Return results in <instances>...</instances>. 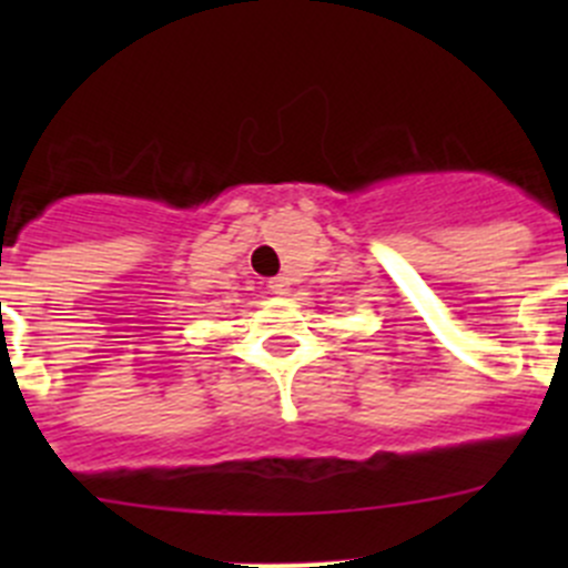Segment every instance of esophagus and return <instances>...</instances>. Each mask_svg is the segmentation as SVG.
I'll use <instances>...</instances> for the list:
<instances>
[{
    "label": "esophagus",
    "mask_w": 568,
    "mask_h": 568,
    "mask_svg": "<svg viewBox=\"0 0 568 568\" xmlns=\"http://www.w3.org/2000/svg\"><path fill=\"white\" fill-rule=\"evenodd\" d=\"M268 291L277 296H288L291 294V280L285 277V274H280V277H272L268 280Z\"/></svg>",
    "instance_id": "obj_1"
}]
</instances>
